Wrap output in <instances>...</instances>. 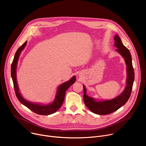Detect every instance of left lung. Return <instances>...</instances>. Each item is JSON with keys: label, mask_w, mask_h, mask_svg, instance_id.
I'll return each instance as SVG.
<instances>
[{"label": "left lung", "mask_w": 146, "mask_h": 146, "mask_svg": "<svg viewBox=\"0 0 146 146\" xmlns=\"http://www.w3.org/2000/svg\"><path fill=\"white\" fill-rule=\"evenodd\" d=\"M115 46L118 48L116 50L122 56L125 60L127 69V86L123 92L117 98L105 101H95L93 98L88 96L86 95V90L84 88V102L87 107L92 112L99 115H106L113 113L121 106L124 105L129 99L133 87L135 79L134 69L132 66V57L129 50L122 44L121 38L118 35L114 37Z\"/></svg>", "instance_id": "left-lung-1"}]
</instances>
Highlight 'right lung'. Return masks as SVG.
Instances as JSON below:
<instances>
[{
  "mask_svg": "<svg viewBox=\"0 0 146 146\" xmlns=\"http://www.w3.org/2000/svg\"><path fill=\"white\" fill-rule=\"evenodd\" d=\"M26 44L27 41H25L21 46L18 48V49L15 54L14 58L11 66V75L13 81L14 88L16 96L21 103L23 104V105H25L26 107H27L29 109L32 110L33 112L37 114L47 115L53 114L61 107L62 103H63L64 101L66 91L69 88V87L70 86H72L76 81V77L73 76L69 81L63 83V84H62L58 87L55 99L53 103L50 104V105L43 106L39 105V104L33 103L26 100L22 97V96L21 95V94L19 92V90L18 88L16 80V68L17 61L21 52V51L24 48Z\"/></svg>",
  "mask_w": 146,
  "mask_h": 146,
  "instance_id": "right-lung-1",
  "label": "right lung"
}]
</instances>
